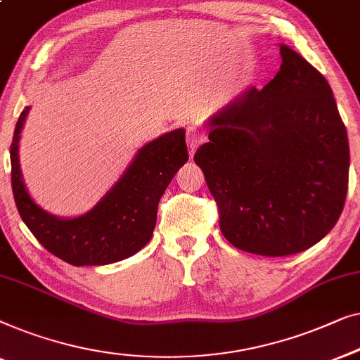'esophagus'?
Wrapping results in <instances>:
<instances>
[{
  "instance_id": "1",
  "label": "esophagus",
  "mask_w": 360,
  "mask_h": 360,
  "mask_svg": "<svg viewBox=\"0 0 360 360\" xmlns=\"http://www.w3.org/2000/svg\"><path fill=\"white\" fill-rule=\"evenodd\" d=\"M186 141H187V146H189V153H191V156H192V155H194V151H195L197 146L200 145L202 134H200V131L197 130L195 127H191L189 130H187Z\"/></svg>"
}]
</instances>
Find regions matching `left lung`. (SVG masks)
<instances>
[{"label":"left lung","mask_w":360,"mask_h":360,"mask_svg":"<svg viewBox=\"0 0 360 360\" xmlns=\"http://www.w3.org/2000/svg\"><path fill=\"white\" fill-rule=\"evenodd\" d=\"M281 45L282 65L262 89L250 86L207 120L195 151L238 250L297 255L323 240L341 215L349 181L347 131L331 86Z\"/></svg>","instance_id":"obj_1"}]
</instances>
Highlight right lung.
Here are the masks:
<instances>
[{
    "label": "right lung",
    "mask_w": 360,
    "mask_h": 360,
    "mask_svg": "<svg viewBox=\"0 0 360 360\" xmlns=\"http://www.w3.org/2000/svg\"><path fill=\"white\" fill-rule=\"evenodd\" d=\"M30 108H24L11 143V182L19 215L45 250L72 266H104L127 259L153 236L158 202L189 158L186 130L166 131L136 151L127 169L93 209L65 219L44 210L24 184L19 140Z\"/></svg>",
    "instance_id": "obj_1"
}]
</instances>
